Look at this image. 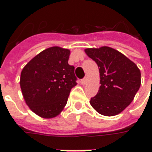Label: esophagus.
Here are the masks:
<instances>
[{
  "label": "esophagus",
  "mask_w": 152,
  "mask_h": 152,
  "mask_svg": "<svg viewBox=\"0 0 152 152\" xmlns=\"http://www.w3.org/2000/svg\"><path fill=\"white\" fill-rule=\"evenodd\" d=\"M87 81H88L87 77H85L84 79H82L81 80H80V84H81V85H86V83H87Z\"/></svg>",
  "instance_id": "obj_1"
}]
</instances>
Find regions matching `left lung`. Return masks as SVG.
<instances>
[{"label": "left lung", "instance_id": "8db88e82", "mask_svg": "<svg viewBox=\"0 0 152 152\" xmlns=\"http://www.w3.org/2000/svg\"><path fill=\"white\" fill-rule=\"evenodd\" d=\"M86 54L99 67V92L90 104L99 114L112 116L121 113L134 100L141 86V72L137 65L111 47L86 49Z\"/></svg>", "mask_w": 152, "mask_h": 152}]
</instances>
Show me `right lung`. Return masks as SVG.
Here are the masks:
<instances>
[{"mask_svg": "<svg viewBox=\"0 0 152 152\" xmlns=\"http://www.w3.org/2000/svg\"><path fill=\"white\" fill-rule=\"evenodd\" d=\"M70 50L58 46L38 53L23 67L20 87L27 105L42 118H53L66 106L76 86L75 67L68 64Z\"/></svg>", "mask_w": 152, "mask_h": 152, "instance_id": "right-lung-1", "label": "right lung"}]
</instances>
